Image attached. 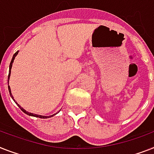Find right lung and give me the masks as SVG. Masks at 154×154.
I'll list each match as a JSON object with an SVG mask.
<instances>
[{
    "label": "right lung",
    "mask_w": 154,
    "mask_h": 154,
    "mask_svg": "<svg viewBox=\"0 0 154 154\" xmlns=\"http://www.w3.org/2000/svg\"><path fill=\"white\" fill-rule=\"evenodd\" d=\"M19 51H16V53L14 54V55H13V57H12V61H11V62H10V66H9V73H8V81H9V78H10V74H11V69H12V63H13V62H14V59L15 57H16V56L17 55V54H18ZM8 91H9V93H10V96H11V97H12V99H13V97L12 96V92H11V89H10V87L9 85H8ZM13 100L15 101V103L18 105V107L20 108V110L22 111L23 112H24L25 114H27V115H28V116H34V117H38V118H41V119H47V118H51V117H52V116H55L56 114H54V115H52V116H40V115H36V114H33V113H31V112H27V111H25L24 109H23V107H21V106H20V104H18V103H16V100Z\"/></svg>",
    "instance_id": "add662e5"
}]
</instances>
